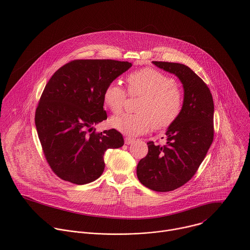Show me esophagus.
<instances>
[{"instance_id":"obj_1","label":"esophagus","mask_w":250,"mask_h":250,"mask_svg":"<svg viewBox=\"0 0 250 250\" xmlns=\"http://www.w3.org/2000/svg\"><path fill=\"white\" fill-rule=\"evenodd\" d=\"M134 139L133 138H130V137H126V138H125V144H127V145H129L132 143H134Z\"/></svg>"}]
</instances>
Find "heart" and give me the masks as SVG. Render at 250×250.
I'll use <instances>...</instances> for the list:
<instances>
[{
  "label": "heart",
  "mask_w": 250,
  "mask_h": 250,
  "mask_svg": "<svg viewBox=\"0 0 250 250\" xmlns=\"http://www.w3.org/2000/svg\"><path fill=\"white\" fill-rule=\"evenodd\" d=\"M128 93L141 95L137 114L123 113L109 120L111 127L129 135L147 133L153 126L165 129L178 119L184 97L175 81L152 67L132 72L126 77ZM126 93L117 83L108 84L103 94L104 103L111 112L119 113L125 102Z\"/></svg>",
  "instance_id": "1"
}]
</instances>
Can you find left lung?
<instances>
[{
	"label": "left lung",
	"mask_w": 250,
	"mask_h": 250,
	"mask_svg": "<svg viewBox=\"0 0 250 250\" xmlns=\"http://www.w3.org/2000/svg\"><path fill=\"white\" fill-rule=\"evenodd\" d=\"M174 74L184 88V107L166 132L165 145L149 142L148 154L140 160L137 176L146 188L174 190L188 183L202 164L214 140L213 96L202 79L185 64L152 62Z\"/></svg>",
	"instance_id": "8db88e82"
}]
</instances>
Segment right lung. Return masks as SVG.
<instances>
[{"label":"right lung","instance_id":"right-lung-1","mask_svg":"<svg viewBox=\"0 0 250 250\" xmlns=\"http://www.w3.org/2000/svg\"><path fill=\"white\" fill-rule=\"evenodd\" d=\"M132 66L115 60H75L62 66L46 85L36 107V130L53 172L76 185L99 178L107 149L124 145L116 129L95 133L107 119L103 94Z\"/></svg>","mask_w":250,"mask_h":250}]
</instances>
